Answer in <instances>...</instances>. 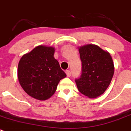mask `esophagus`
Segmentation results:
<instances>
[{"instance_id":"34e87169","label":"esophagus","mask_w":131,"mask_h":131,"mask_svg":"<svg viewBox=\"0 0 131 131\" xmlns=\"http://www.w3.org/2000/svg\"><path fill=\"white\" fill-rule=\"evenodd\" d=\"M66 73L67 77H70L71 75V73L70 71H69V70L66 71Z\"/></svg>"}]
</instances>
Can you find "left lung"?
<instances>
[{
  "mask_svg": "<svg viewBox=\"0 0 131 131\" xmlns=\"http://www.w3.org/2000/svg\"><path fill=\"white\" fill-rule=\"evenodd\" d=\"M82 65L80 78L75 80L78 91L89 98H96L111 83L114 66L110 53L94 44L78 48Z\"/></svg>",
  "mask_w": 131,
  "mask_h": 131,
  "instance_id": "obj_1",
  "label": "left lung"
}]
</instances>
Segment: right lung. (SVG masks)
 <instances>
[{
  "instance_id": "right-lung-1",
  "label": "right lung",
  "mask_w": 131,
  "mask_h": 131,
  "mask_svg": "<svg viewBox=\"0 0 131 131\" xmlns=\"http://www.w3.org/2000/svg\"><path fill=\"white\" fill-rule=\"evenodd\" d=\"M54 48L38 46L24 54L18 65L17 76L21 87L27 94L38 100L49 99L66 74L54 58Z\"/></svg>"
}]
</instances>
